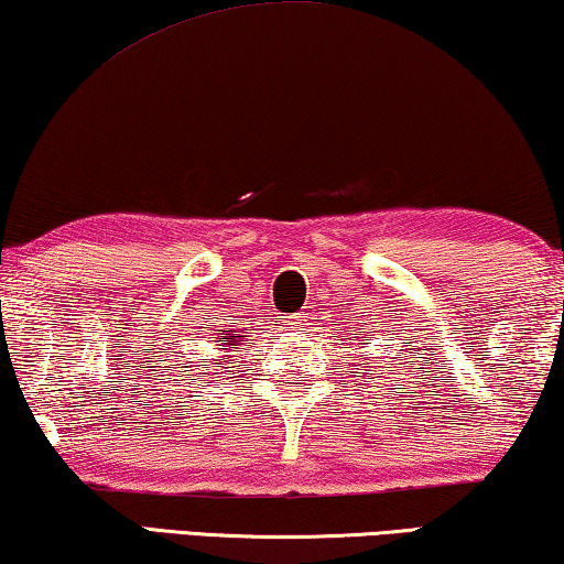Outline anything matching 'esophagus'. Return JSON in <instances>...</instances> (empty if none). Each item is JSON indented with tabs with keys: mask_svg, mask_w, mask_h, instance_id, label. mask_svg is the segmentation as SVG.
I'll use <instances>...</instances> for the list:
<instances>
[{
	"mask_svg": "<svg viewBox=\"0 0 564 564\" xmlns=\"http://www.w3.org/2000/svg\"><path fill=\"white\" fill-rule=\"evenodd\" d=\"M308 322V314L306 311H299V314H289L283 316V329L285 332H301Z\"/></svg>",
	"mask_w": 564,
	"mask_h": 564,
	"instance_id": "34e87169",
	"label": "esophagus"
}]
</instances>
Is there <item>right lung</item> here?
<instances>
[{
	"label": "right lung",
	"instance_id": "add662e5",
	"mask_svg": "<svg viewBox=\"0 0 564 564\" xmlns=\"http://www.w3.org/2000/svg\"><path fill=\"white\" fill-rule=\"evenodd\" d=\"M238 341H240V339H235V336H223L220 347H230V349L235 351V349H238Z\"/></svg>",
	"mask_w": 564,
	"mask_h": 564
}]
</instances>
